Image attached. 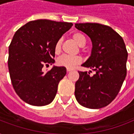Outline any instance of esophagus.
<instances>
[{"label":"esophagus","instance_id":"34e87169","mask_svg":"<svg viewBox=\"0 0 134 134\" xmlns=\"http://www.w3.org/2000/svg\"><path fill=\"white\" fill-rule=\"evenodd\" d=\"M72 70H73L72 69H67V71H72Z\"/></svg>","mask_w":134,"mask_h":134}]
</instances>
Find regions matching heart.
<instances>
[{
    "label": "heart",
    "instance_id": "b5f03b06",
    "mask_svg": "<svg viewBox=\"0 0 134 134\" xmlns=\"http://www.w3.org/2000/svg\"><path fill=\"white\" fill-rule=\"evenodd\" d=\"M72 39L79 46H84L86 44V37L81 32H76L71 35ZM62 46V39L58 40L54 46V52L55 54H58L60 52ZM82 59L79 55H63L57 59V65L60 67H66L67 69H72L77 65L81 63Z\"/></svg>",
    "mask_w": 134,
    "mask_h": 134
}]
</instances>
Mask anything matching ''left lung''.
<instances>
[{"label":"left lung","mask_w":134,"mask_h":134,"mask_svg":"<svg viewBox=\"0 0 134 134\" xmlns=\"http://www.w3.org/2000/svg\"><path fill=\"white\" fill-rule=\"evenodd\" d=\"M75 27L89 36L92 42L91 56L82 66L95 71L93 76L79 71L76 99L86 108H103L116 97L127 75L128 53L125 44L118 32L106 25L85 23L76 24Z\"/></svg>","instance_id":"1"}]
</instances>
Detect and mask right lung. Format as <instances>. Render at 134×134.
I'll return each instance as SVG.
<instances>
[{
	"label": "right lung",
	"instance_id": "1",
	"mask_svg": "<svg viewBox=\"0 0 134 134\" xmlns=\"http://www.w3.org/2000/svg\"><path fill=\"white\" fill-rule=\"evenodd\" d=\"M72 26L68 22L38 19L15 32L9 46L8 68L16 93L27 104L45 106L55 97L66 68L53 67L46 73L42 68L54 63L55 44Z\"/></svg>",
	"mask_w": 134,
	"mask_h": 134
}]
</instances>
